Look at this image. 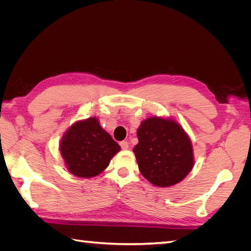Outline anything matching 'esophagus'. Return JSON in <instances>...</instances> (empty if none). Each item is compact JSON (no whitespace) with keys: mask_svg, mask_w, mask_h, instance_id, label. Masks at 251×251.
Returning a JSON list of instances; mask_svg holds the SVG:
<instances>
[{"mask_svg":"<svg viewBox=\"0 0 251 251\" xmlns=\"http://www.w3.org/2000/svg\"><path fill=\"white\" fill-rule=\"evenodd\" d=\"M120 147L123 150H127L128 149V142L127 141H121L120 142Z\"/></svg>","mask_w":251,"mask_h":251,"instance_id":"1","label":"esophagus"}]
</instances>
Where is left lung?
<instances>
[{
    "mask_svg": "<svg viewBox=\"0 0 251 251\" xmlns=\"http://www.w3.org/2000/svg\"><path fill=\"white\" fill-rule=\"evenodd\" d=\"M133 151L142 176L157 187L179 183L195 164L192 140L173 117L151 116L137 128Z\"/></svg>",
    "mask_w": 251,
    "mask_h": 251,
    "instance_id": "obj_1",
    "label": "left lung"
}]
</instances>
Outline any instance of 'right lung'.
I'll return each mask as SVG.
<instances>
[{"label": "right lung", "instance_id": "right-lung-1", "mask_svg": "<svg viewBox=\"0 0 251 251\" xmlns=\"http://www.w3.org/2000/svg\"><path fill=\"white\" fill-rule=\"evenodd\" d=\"M119 151L120 146L103 130L97 117L75 121L59 141L66 169L78 178L98 176Z\"/></svg>", "mask_w": 251, "mask_h": 251}]
</instances>
